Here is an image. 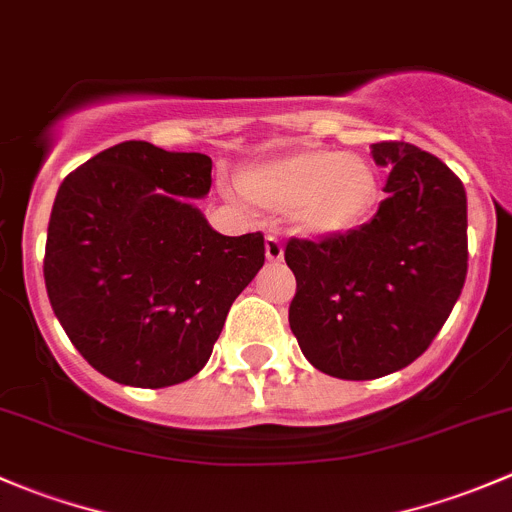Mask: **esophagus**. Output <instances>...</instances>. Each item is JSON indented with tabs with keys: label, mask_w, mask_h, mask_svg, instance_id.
Wrapping results in <instances>:
<instances>
[{
	"label": "esophagus",
	"mask_w": 512,
	"mask_h": 512,
	"mask_svg": "<svg viewBox=\"0 0 512 512\" xmlns=\"http://www.w3.org/2000/svg\"><path fill=\"white\" fill-rule=\"evenodd\" d=\"M265 255L270 262H282V257H285V247H282V242L275 235H267Z\"/></svg>",
	"instance_id": "obj_1"
}]
</instances>
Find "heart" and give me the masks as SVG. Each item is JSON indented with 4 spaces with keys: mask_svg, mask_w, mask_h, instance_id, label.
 <instances>
[{
    "mask_svg": "<svg viewBox=\"0 0 512 512\" xmlns=\"http://www.w3.org/2000/svg\"><path fill=\"white\" fill-rule=\"evenodd\" d=\"M240 190L267 210H294L304 232L342 235L374 208L379 180L364 158L337 148L304 146L245 170Z\"/></svg>",
    "mask_w": 512,
    "mask_h": 512,
    "instance_id": "obj_1",
    "label": "heart"
}]
</instances>
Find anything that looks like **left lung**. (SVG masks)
Wrapping results in <instances>:
<instances>
[{"mask_svg":"<svg viewBox=\"0 0 512 512\" xmlns=\"http://www.w3.org/2000/svg\"><path fill=\"white\" fill-rule=\"evenodd\" d=\"M389 168L366 225L324 240L292 237L289 327L309 364L337 379L399 371L431 347L468 272V205L443 160L404 141L371 146Z\"/></svg>","mask_w":512,"mask_h":512,"instance_id":"obj_1","label":"left lung"}]
</instances>
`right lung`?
Masks as SVG:
<instances>
[{
    "label": "right lung",
    "instance_id": "1",
    "mask_svg": "<svg viewBox=\"0 0 512 512\" xmlns=\"http://www.w3.org/2000/svg\"><path fill=\"white\" fill-rule=\"evenodd\" d=\"M205 153L123 141L69 173L51 208L44 282L79 354L141 389L208 364L237 294L265 265V237L215 232L188 198L213 185Z\"/></svg>",
    "mask_w": 512,
    "mask_h": 512
}]
</instances>
